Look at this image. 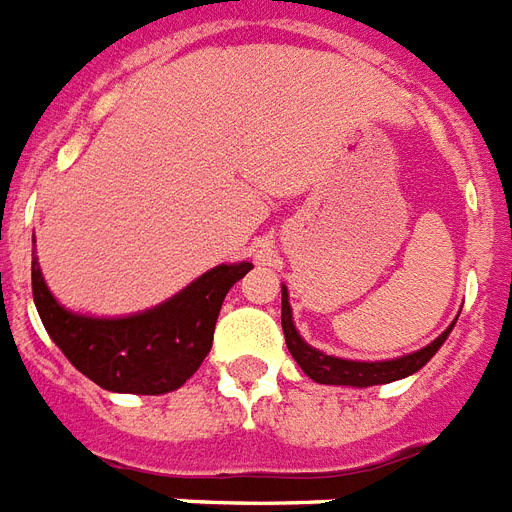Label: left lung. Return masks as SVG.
I'll return each instance as SVG.
<instances>
[{
    "label": "left lung",
    "instance_id": "left-lung-1",
    "mask_svg": "<svg viewBox=\"0 0 512 512\" xmlns=\"http://www.w3.org/2000/svg\"><path fill=\"white\" fill-rule=\"evenodd\" d=\"M458 321V318H455ZM455 326V323H452ZM452 326L442 336H436L434 342L413 355H402L397 360H381V363H360V360H342V357L326 355V352L315 350L299 336L292 321V305H289V292L281 286V328H284L286 347L297 360V365L307 376L313 378L315 384H334V386H376V384H392L397 378L413 376L421 371L423 365L429 363L436 350L442 347L444 339L450 336Z\"/></svg>",
    "mask_w": 512,
    "mask_h": 512
}]
</instances>
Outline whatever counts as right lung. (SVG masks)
I'll list each match as a JSON object with an SVG mask.
<instances>
[{
    "mask_svg": "<svg viewBox=\"0 0 512 512\" xmlns=\"http://www.w3.org/2000/svg\"><path fill=\"white\" fill-rule=\"evenodd\" d=\"M247 270L252 263L218 265L168 302L128 318H91L62 307L36 255L31 284L47 334L83 376L107 392L165 394L197 373L213 347L220 305Z\"/></svg>",
    "mask_w": 512,
    "mask_h": 512,
    "instance_id": "1",
    "label": "right lung"
}]
</instances>
